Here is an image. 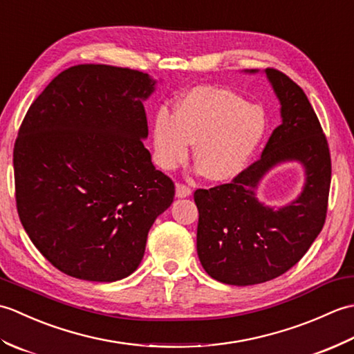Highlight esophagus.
Returning a JSON list of instances; mask_svg holds the SVG:
<instances>
[{
    "label": "esophagus",
    "instance_id": "1",
    "mask_svg": "<svg viewBox=\"0 0 354 354\" xmlns=\"http://www.w3.org/2000/svg\"><path fill=\"white\" fill-rule=\"evenodd\" d=\"M192 194V189L185 184H176V198H187Z\"/></svg>",
    "mask_w": 354,
    "mask_h": 354
}]
</instances>
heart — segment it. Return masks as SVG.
I'll return each mask as SVG.
<instances>
[{
	"instance_id": "obj_1",
	"label": "heart",
	"mask_w": 354,
	"mask_h": 354,
	"mask_svg": "<svg viewBox=\"0 0 354 354\" xmlns=\"http://www.w3.org/2000/svg\"><path fill=\"white\" fill-rule=\"evenodd\" d=\"M260 108L228 89L198 86L187 93L175 114L161 111L153 124L155 162L175 170L187 161L190 145L194 160L213 181H227L250 162L265 133Z\"/></svg>"
}]
</instances>
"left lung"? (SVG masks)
Listing matches in <instances>:
<instances>
[{"instance_id":"left-lung-1","label":"left lung","mask_w":354,"mask_h":354,"mask_svg":"<svg viewBox=\"0 0 354 354\" xmlns=\"http://www.w3.org/2000/svg\"><path fill=\"white\" fill-rule=\"evenodd\" d=\"M265 71L281 103V123L259 160L231 183L194 192L201 265L214 280L232 286L265 283L295 266L327 216L332 160L319 120L295 82L275 68ZM283 160L301 162L306 184L292 205L274 210L260 205L253 192L264 173Z\"/></svg>"}]
</instances>
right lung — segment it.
I'll return each instance as SVG.
<instances>
[{
    "mask_svg": "<svg viewBox=\"0 0 354 354\" xmlns=\"http://www.w3.org/2000/svg\"><path fill=\"white\" fill-rule=\"evenodd\" d=\"M149 74L84 64L32 103L13 147L15 198L33 245L61 272L117 281L142 260L147 232L175 198L142 145Z\"/></svg>",
    "mask_w": 354,
    "mask_h": 354,
    "instance_id": "add662e5",
    "label": "right lung"
}]
</instances>
